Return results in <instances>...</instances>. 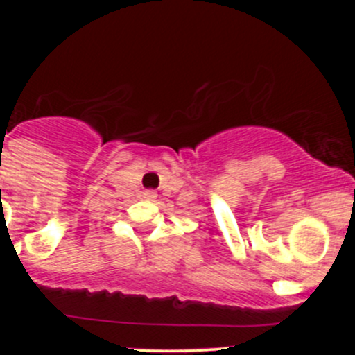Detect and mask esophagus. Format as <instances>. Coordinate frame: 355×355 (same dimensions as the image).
Instances as JSON below:
<instances>
[{"instance_id":"obj_1","label":"esophagus","mask_w":355,"mask_h":355,"mask_svg":"<svg viewBox=\"0 0 355 355\" xmlns=\"http://www.w3.org/2000/svg\"><path fill=\"white\" fill-rule=\"evenodd\" d=\"M145 197L146 198H155V197H157V191H155V190H146L145 191Z\"/></svg>"}]
</instances>
